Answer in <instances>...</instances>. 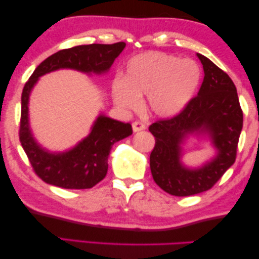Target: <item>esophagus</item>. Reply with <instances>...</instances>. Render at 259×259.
I'll return each mask as SVG.
<instances>
[{
    "instance_id": "esophagus-1",
    "label": "esophagus",
    "mask_w": 259,
    "mask_h": 259,
    "mask_svg": "<svg viewBox=\"0 0 259 259\" xmlns=\"http://www.w3.org/2000/svg\"><path fill=\"white\" fill-rule=\"evenodd\" d=\"M132 127H133V131L134 132H140V131H143L146 128V125L143 124V122L141 121H134L132 124Z\"/></svg>"
}]
</instances>
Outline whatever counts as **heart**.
<instances>
[{"instance_id": "b5f03b06", "label": "heart", "mask_w": 259, "mask_h": 259, "mask_svg": "<svg viewBox=\"0 0 259 259\" xmlns=\"http://www.w3.org/2000/svg\"><path fill=\"white\" fill-rule=\"evenodd\" d=\"M202 79L200 65L165 53L148 52L128 62L126 77L112 81L118 107L135 109L140 97L148 95L147 107L155 116L168 118L182 111L197 92Z\"/></svg>"}]
</instances>
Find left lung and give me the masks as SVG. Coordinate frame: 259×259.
<instances>
[{
  "label": "left lung",
  "mask_w": 259,
  "mask_h": 259,
  "mask_svg": "<svg viewBox=\"0 0 259 259\" xmlns=\"http://www.w3.org/2000/svg\"><path fill=\"white\" fill-rule=\"evenodd\" d=\"M204 79L197 96L182 111L149 126L155 137L150 169L156 184L175 196H190L212 188L235 162L237 143L243 125L236 87L226 72L197 54ZM209 134L218 156L201 169L190 170L180 162V145L188 134Z\"/></svg>",
  "instance_id": "obj_1"
}]
</instances>
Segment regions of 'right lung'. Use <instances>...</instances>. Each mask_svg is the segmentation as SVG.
<instances>
[{
	"label": "right lung",
	"instance_id": "1",
	"mask_svg": "<svg viewBox=\"0 0 259 259\" xmlns=\"http://www.w3.org/2000/svg\"><path fill=\"white\" fill-rule=\"evenodd\" d=\"M125 42L93 44L63 49L46 58L26 81L22 94L19 140L35 175L49 185L65 189H88L104 179L108 157L114 142L133 133L131 124L100 116L91 134L73 149L50 154L37 145L28 126V97L41 75L58 69L103 73L124 50Z\"/></svg>",
	"mask_w": 259,
	"mask_h": 259
}]
</instances>
